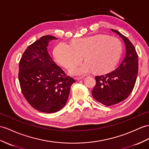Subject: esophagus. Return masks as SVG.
Listing matches in <instances>:
<instances>
[{"mask_svg": "<svg viewBox=\"0 0 149 149\" xmlns=\"http://www.w3.org/2000/svg\"><path fill=\"white\" fill-rule=\"evenodd\" d=\"M83 79V78L82 77H80V78H75V79L77 81H79V80H81V79Z\"/></svg>", "mask_w": 149, "mask_h": 149, "instance_id": "1", "label": "esophagus"}]
</instances>
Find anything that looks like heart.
<instances>
[{"label": "heart", "instance_id": "obj_1", "mask_svg": "<svg viewBox=\"0 0 149 149\" xmlns=\"http://www.w3.org/2000/svg\"><path fill=\"white\" fill-rule=\"evenodd\" d=\"M121 52L118 39L98 35L75 39L71 44L60 42L54 50V56L61 66L70 68L81 62L83 54L86 62L70 71L72 75L80 76L93 70L97 73L110 71L116 66Z\"/></svg>", "mask_w": 149, "mask_h": 149}]
</instances>
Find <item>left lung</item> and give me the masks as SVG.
Here are the masks:
<instances>
[{"label":"left lung","mask_w":149,"mask_h":149,"mask_svg":"<svg viewBox=\"0 0 149 149\" xmlns=\"http://www.w3.org/2000/svg\"><path fill=\"white\" fill-rule=\"evenodd\" d=\"M125 43L126 55L120 65L107 74L96 76L92 96L97 102L111 106L122 102L133 91L139 71V58L135 47L129 39L111 29Z\"/></svg>","instance_id":"8db88e82"}]
</instances>
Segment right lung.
<instances>
[{
    "label": "right lung",
    "instance_id": "obj_1",
    "mask_svg": "<svg viewBox=\"0 0 149 149\" xmlns=\"http://www.w3.org/2000/svg\"><path fill=\"white\" fill-rule=\"evenodd\" d=\"M56 39L54 36H43L28 47L19 64L18 78L23 96L32 107L46 113L63 109L76 81L49 56L48 43Z\"/></svg>",
    "mask_w": 149,
    "mask_h": 149
}]
</instances>
